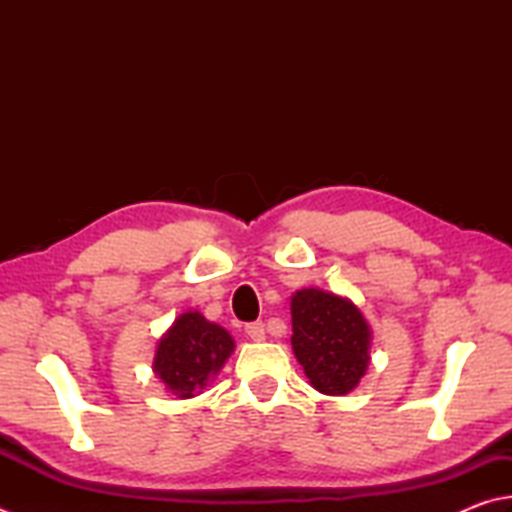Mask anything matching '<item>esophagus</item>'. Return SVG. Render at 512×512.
Wrapping results in <instances>:
<instances>
[{
  "instance_id": "1",
  "label": "esophagus",
  "mask_w": 512,
  "mask_h": 512,
  "mask_svg": "<svg viewBox=\"0 0 512 512\" xmlns=\"http://www.w3.org/2000/svg\"><path fill=\"white\" fill-rule=\"evenodd\" d=\"M245 332H247V336L252 341H265V323L263 321H256V323H249L247 327H245Z\"/></svg>"
}]
</instances>
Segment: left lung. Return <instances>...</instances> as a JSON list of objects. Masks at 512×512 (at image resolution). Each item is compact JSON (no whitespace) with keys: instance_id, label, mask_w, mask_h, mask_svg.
<instances>
[{"instance_id":"1","label":"left lung","mask_w":512,"mask_h":512,"mask_svg":"<svg viewBox=\"0 0 512 512\" xmlns=\"http://www.w3.org/2000/svg\"><path fill=\"white\" fill-rule=\"evenodd\" d=\"M292 350L312 388L341 397L359 385L370 363L372 332L350 298L318 287L292 296Z\"/></svg>"}]
</instances>
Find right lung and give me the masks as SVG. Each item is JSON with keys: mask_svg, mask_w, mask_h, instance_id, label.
<instances>
[{"mask_svg": "<svg viewBox=\"0 0 512 512\" xmlns=\"http://www.w3.org/2000/svg\"><path fill=\"white\" fill-rule=\"evenodd\" d=\"M234 339L200 312L180 314L158 341L153 372L178 399L200 394L234 352Z\"/></svg>", "mask_w": 512, "mask_h": 512, "instance_id": "1", "label": "right lung"}]
</instances>
